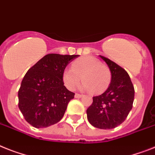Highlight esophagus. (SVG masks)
<instances>
[{
  "label": "esophagus",
  "instance_id": "34e87169",
  "mask_svg": "<svg viewBox=\"0 0 155 155\" xmlns=\"http://www.w3.org/2000/svg\"><path fill=\"white\" fill-rule=\"evenodd\" d=\"M83 97V94H80L76 93L75 94V97H76V98H80V97Z\"/></svg>",
  "mask_w": 155,
  "mask_h": 155
}]
</instances>
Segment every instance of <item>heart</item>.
Returning a JSON list of instances; mask_svg holds the SVG:
<instances>
[{"label":"heart","instance_id":"obj_1","mask_svg":"<svg viewBox=\"0 0 155 155\" xmlns=\"http://www.w3.org/2000/svg\"><path fill=\"white\" fill-rule=\"evenodd\" d=\"M81 77L84 83L80 85V89L99 94L107 89L112 75L107 65L92 57H84L75 60L71 68H65L62 73L64 84L69 90L75 89Z\"/></svg>","mask_w":155,"mask_h":155}]
</instances>
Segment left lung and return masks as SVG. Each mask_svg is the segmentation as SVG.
Wrapping results in <instances>:
<instances>
[{
	"label": "left lung",
	"mask_w": 155,
	"mask_h": 155,
	"mask_svg": "<svg viewBox=\"0 0 155 155\" xmlns=\"http://www.w3.org/2000/svg\"><path fill=\"white\" fill-rule=\"evenodd\" d=\"M100 56L111 71V83L103 94L93 97L87 110L90 124L100 129H112L125 120L133 105L135 90L128 72L109 58Z\"/></svg>",
	"instance_id": "left-lung-1"
}]
</instances>
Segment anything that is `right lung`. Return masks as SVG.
<instances>
[{
    "label": "right lung",
    "mask_w": 155,
    "mask_h": 155,
    "mask_svg": "<svg viewBox=\"0 0 155 155\" xmlns=\"http://www.w3.org/2000/svg\"><path fill=\"white\" fill-rule=\"evenodd\" d=\"M77 57L49 53L27 71L18 91V106L31 125L46 128L62 119L75 95L64 86L62 73Z\"/></svg>",
    "instance_id": "right-lung-1"
}]
</instances>
